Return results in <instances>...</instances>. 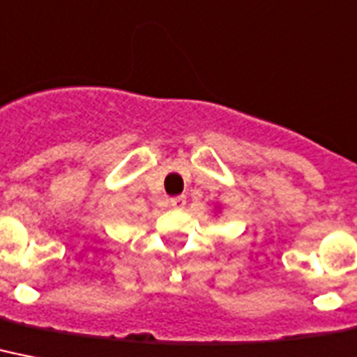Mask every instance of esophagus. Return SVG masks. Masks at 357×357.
<instances>
[{"mask_svg": "<svg viewBox=\"0 0 357 357\" xmlns=\"http://www.w3.org/2000/svg\"><path fill=\"white\" fill-rule=\"evenodd\" d=\"M185 205H187V199H185V196H176V198H170V207L172 208H185Z\"/></svg>", "mask_w": 357, "mask_h": 357, "instance_id": "1", "label": "esophagus"}]
</instances>
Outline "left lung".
<instances>
[{"label":"left lung","mask_w":357,"mask_h":357,"mask_svg":"<svg viewBox=\"0 0 357 357\" xmlns=\"http://www.w3.org/2000/svg\"><path fill=\"white\" fill-rule=\"evenodd\" d=\"M216 211H220V207H218V205H216Z\"/></svg>","instance_id":"1"}]
</instances>
